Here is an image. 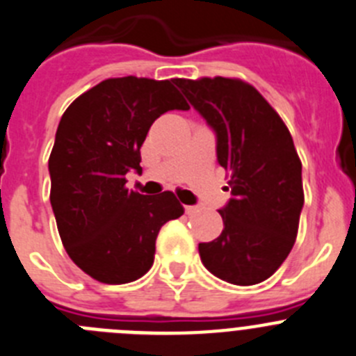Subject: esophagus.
I'll return each instance as SVG.
<instances>
[{"label":"esophagus","mask_w":356,"mask_h":356,"mask_svg":"<svg viewBox=\"0 0 356 356\" xmlns=\"http://www.w3.org/2000/svg\"><path fill=\"white\" fill-rule=\"evenodd\" d=\"M197 211V207H185V213L187 215H194Z\"/></svg>","instance_id":"obj_1"}]
</instances>
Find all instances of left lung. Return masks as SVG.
<instances>
[{
    "label": "left lung",
    "mask_w": 356,
    "mask_h": 356,
    "mask_svg": "<svg viewBox=\"0 0 356 356\" xmlns=\"http://www.w3.org/2000/svg\"><path fill=\"white\" fill-rule=\"evenodd\" d=\"M217 136V161L229 175L224 229L200 243L203 265L236 286L259 284L295 245L304 207L302 162L277 111L249 83L229 77L176 79Z\"/></svg>",
    "instance_id": "obj_1"
}]
</instances>
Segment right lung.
Segmentation results:
<instances>
[{
    "label": "right lung",
    "mask_w": 356,
    "mask_h": 356,
    "mask_svg": "<svg viewBox=\"0 0 356 356\" xmlns=\"http://www.w3.org/2000/svg\"><path fill=\"white\" fill-rule=\"evenodd\" d=\"M176 79H106L77 97L60 120L49 156L51 207L70 259L99 282L127 284L153 265L155 240L184 215L169 191L143 195L125 187L141 171V146L161 114L187 111Z\"/></svg>",
    "instance_id": "1"
}]
</instances>
